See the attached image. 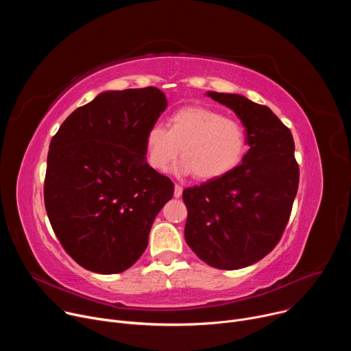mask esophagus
<instances>
[{
  "label": "esophagus",
  "instance_id": "34e87169",
  "mask_svg": "<svg viewBox=\"0 0 351 351\" xmlns=\"http://www.w3.org/2000/svg\"><path fill=\"white\" fill-rule=\"evenodd\" d=\"M182 186H179V184H175V191H173V195L176 197V198H179L180 195H182Z\"/></svg>",
  "mask_w": 351,
  "mask_h": 351
}]
</instances>
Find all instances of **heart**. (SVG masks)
<instances>
[{"label": "heart", "instance_id": "heart-1", "mask_svg": "<svg viewBox=\"0 0 351 351\" xmlns=\"http://www.w3.org/2000/svg\"><path fill=\"white\" fill-rule=\"evenodd\" d=\"M247 147V133L239 121L198 106L178 110L169 118L168 128L156 123L145 134L149 167L158 172L168 171L180 149L183 160L178 172L193 173L199 182L228 175L241 162Z\"/></svg>", "mask_w": 351, "mask_h": 351}]
</instances>
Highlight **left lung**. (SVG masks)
<instances>
[{"label":"left lung","instance_id":"left-lung-1","mask_svg":"<svg viewBox=\"0 0 351 351\" xmlns=\"http://www.w3.org/2000/svg\"><path fill=\"white\" fill-rule=\"evenodd\" d=\"M245 128L248 152L228 175L183 190L184 239L218 269H240L269 254L282 237L298 189L293 136L265 106L208 91Z\"/></svg>","mask_w":351,"mask_h":351}]
</instances>
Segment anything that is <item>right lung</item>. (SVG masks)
Listing matches in <instances>:
<instances>
[{
  "mask_svg": "<svg viewBox=\"0 0 351 351\" xmlns=\"http://www.w3.org/2000/svg\"><path fill=\"white\" fill-rule=\"evenodd\" d=\"M168 106L157 87L104 91L75 110L49 143L44 204L83 268L119 274L144 253L173 183L145 161V134Z\"/></svg>",
  "mask_w": 351,
  "mask_h": 351,
  "instance_id": "add662e5",
  "label": "right lung"
}]
</instances>
